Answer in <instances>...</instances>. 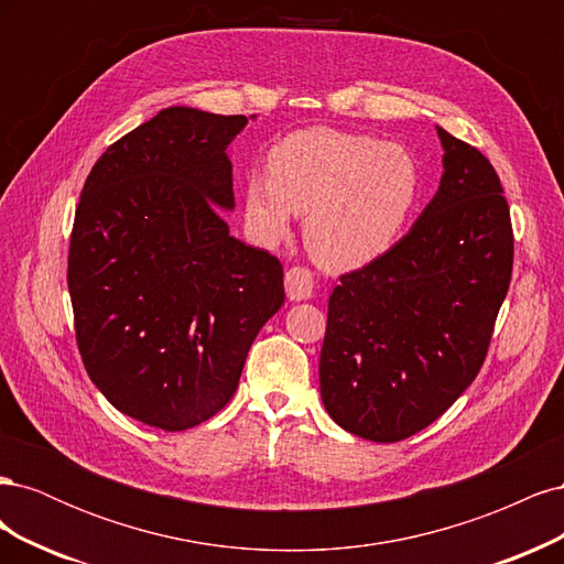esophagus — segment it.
Listing matches in <instances>:
<instances>
[{
	"label": "esophagus",
	"mask_w": 564,
	"mask_h": 564,
	"mask_svg": "<svg viewBox=\"0 0 564 564\" xmlns=\"http://www.w3.org/2000/svg\"><path fill=\"white\" fill-rule=\"evenodd\" d=\"M313 272L303 265H294L286 270L284 275V289H286V296L292 301H303V299H311L313 296Z\"/></svg>",
	"instance_id": "1"
}]
</instances>
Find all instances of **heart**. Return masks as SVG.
Returning <instances> with one entry per match:
<instances>
[{
    "instance_id": "heart-1",
    "label": "heart",
    "mask_w": 564,
    "mask_h": 564,
    "mask_svg": "<svg viewBox=\"0 0 564 564\" xmlns=\"http://www.w3.org/2000/svg\"><path fill=\"white\" fill-rule=\"evenodd\" d=\"M268 176L245 183L251 235L275 245L305 216V245L329 270H352L383 256L412 216L421 172L398 143L336 129H303L272 145Z\"/></svg>"
}]
</instances>
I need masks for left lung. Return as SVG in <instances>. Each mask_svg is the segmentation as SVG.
I'll return each mask as SVG.
<instances>
[{
	"instance_id": "8db88e82",
	"label": "left lung",
	"mask_w": 564,
	"mask_h": 564,
	"mask_svg": "<svg viewBox=\"0 0 564 564\" xmlns=\"http://www.w3.org/2000/svg\"><path fill=\"white\" fill-rule=\"evenodd\" d=\"M440 191L400 242L340 275L329 296L319 392L371 442L423 431L480 371L513 275V226L480 150L437 129Z\"/></svg>"
}]
</instances>
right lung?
<instances>
[{"label":"right lung","instance_id":"right-lung-1","mask_svg":"<svg viewBox=\"0 0 564 564\" xmlns=\"http://www.w3.org/2000/svg\"><path fill=\"white\" fill-rule=\"evenodd\" d=\"M245 115L166 108L94 164L67 251L84 369L119 412L176 433L235 395L284 303L275 256L235 240L226 148Z\"/></svg>","mask_w":564,"mask_h":564}]
</instances>
